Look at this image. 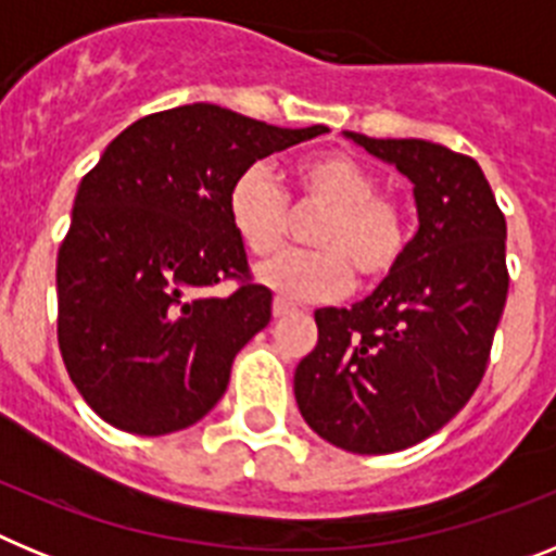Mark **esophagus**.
Here are the masks:
<instances>
[{"instance_id": "34e87169", "label": "esophagus", "mask_w": 556, "mask_h": 556, "mask_svg": "<svg viewBox=\"0 0 556 556\" xmlns=\"http://www.w3.org/2000/svg\"><path fill=\"white\" fill-rule=\"evenodd\" d=\"M292 312H294L292 303H287V301H283V298H275V301H273V314H275V317H287V314H292Z\"/></svg>"}]
</instances>
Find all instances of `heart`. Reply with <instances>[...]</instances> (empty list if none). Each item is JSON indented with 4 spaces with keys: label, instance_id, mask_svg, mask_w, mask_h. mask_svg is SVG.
<instances>
[{
    "label": "heart",
    "instance_id": "heart-1",
    "mask_svg": "<svg viewBox=\"0 0 556 556\" xmlns=\"http://www.w3.org/2000/svg\"><path fill=\"white\" fill-rule=\"evenodd\" d=\"M294 198L323 208L308 228L314 250L283 253L258 269L264 287L289 301H337L362 281H381L404 262L409 219L404 205L378 191L376 172L342 150L308 155L294 166ZM228 219L255 258L281 250L289 233L287 194L262 164L239 172L228 189Z\"/></svg>",
    "mask_w": 556,
    "mask_h": 556
}]
</instances>
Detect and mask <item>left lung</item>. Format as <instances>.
<instances>
[{
    "mask_svg": "<svg viewBox=\"0 0 556 556\" xmlns=\"http://www.w3.org/2000/svg\"><path fill=\"white\" fill-rule=\"evenodd\" d=\"M415 186L404 262L351 308H317L294 370L301 415L351 454H392L443 429L488 370L507 303V219L470 155L424 139L345 132Z\"/></svg>",
    "mask_w": 556,
    "mask_h": 556,
    "instance_id": "left-lung-1",
    "label": "left lung"
}]
</instances>
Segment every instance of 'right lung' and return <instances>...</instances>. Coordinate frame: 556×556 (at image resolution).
<instances>
[{
    "label": "right lung",
    "instance_id": "1",
    "mask_svg": "<svg viewBox=\"0 0 556 556\" xmlns=\"http://www.w3.org/2000/svg\"><path fill=\"white\" fill-rule=\"evenodd\" d=\"M194 102L132 122L77 189L58 250V345L86 404L122 431L189 429L273 317L228 219L239 172L326 132ZM236 280L230 295L210 289Z\"/></svg>",
    "mask_w": 556,
    "mask_h": 556
}]
</instances>
